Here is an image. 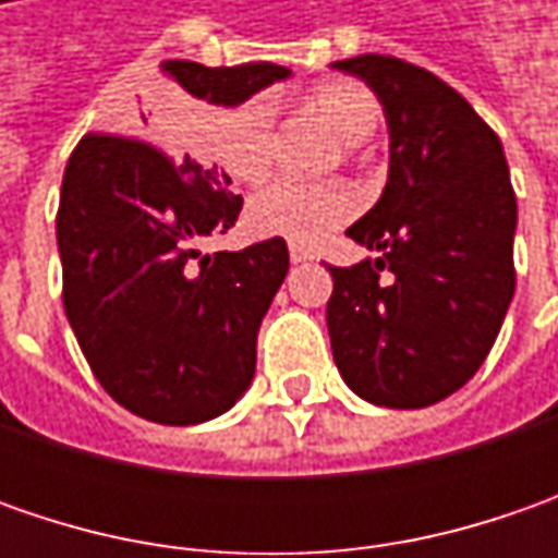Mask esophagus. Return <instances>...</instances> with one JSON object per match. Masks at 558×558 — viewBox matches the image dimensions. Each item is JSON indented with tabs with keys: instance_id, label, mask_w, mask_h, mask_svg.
Here are the masks:
<instances>
[{
	"instance_id": "esophagus-1",
	"label": "esophagus",
	"mask_w": 558,
	"mask_h": 558,
	"mask_svg": "<svg viewBox=\"0 0 558 558\" xmlns=\"http://www.w3.org/2000/svg\"><path fill=\"white\" fill-rule=\"evenodd\" d=\"M289 257L291 264H307V260H313V251L301 242H289Z\"/></svg>"
}]
</instances>
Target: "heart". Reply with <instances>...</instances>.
I'll use <instances>...</instances> for the list:
<instances>
[{"label": "heart", "instance_id": "heart-1", "mask_svg": "<svg viewBox=\"0 0 558 558\" xmlns=\"http://www.w3.org/2000/svg\"><path fill=\"white\" fill-rule=\"evenodd\" d=\"M311 105L344 145H360L378 126V101L356 80H329L311 93ZM207 158L239 183H260L276 158V118L269 98L254 96L217 111L204 130ZM356 214V195L344 183L276 180L247 204V223L260 235L316 242Z\"/></svg>", "mask_w": 558, "mask_h": 558}]
</instances>
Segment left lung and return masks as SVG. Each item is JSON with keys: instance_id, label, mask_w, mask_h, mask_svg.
Listing matches in <instances>:
<instances>
[{"instance_id": "1", "label": "left lung", "mask_w": 558, "mask_h": 558, "mask_svg": "<svg viewBox=\"0 0 558 558\" xmlns=\"http://www.w3.org/2000/svg\"><path fill=\"white\" fill-rule=\"evenodd\" d=\"M388 120V183L348 235L378 257L329 267L335 366L375 407H432L478 373L515 294V192L504 145L444 80L356 54Z\"/></svg>"}]
</instances>
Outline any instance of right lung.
Masks as SVG:
<instances>
[{
  "label": "right lung",
  "mask_w": 558,
  "mask_h": 558,
  "mask_svg": "<svg viewBox=\"0 0 558 558\" xmlns=\"http://www.w3.org/2000/svg\"><path fill=\"white\" fill-rule=\"evenodd\" d=\"M180 89L232 108L291 76L251 61L204 68L163 61ZM173 120L142 114L140 136L170 142ZM242 195L192 155H167L133 136L89 133L74 148L58 204L64 313L101 388L130 413L198 425L245 395L257 332L289 272V247L267 239L204 254L198 242L235 226Z\"/></svg>",
  "instance_id": "add662e5"
}]
</instances>
